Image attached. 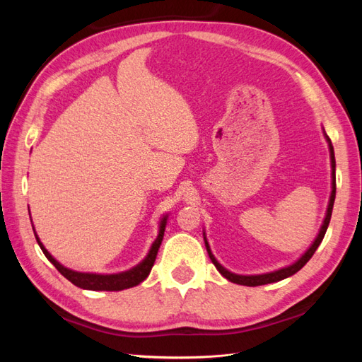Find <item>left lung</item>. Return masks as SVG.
<instances>
[{"label":"left lung","instance_id":"1","mask_svg":"<svg viewBox=\"0 0 362 362\" xmlns=\"http://www.w3.org/2000/svg\"><path fill=\"white\" fill-rule=\"evenodd\" d=\"M323 134H325V139L327 141V146H329V156H331V178H332V182H331V196H329V202H327V210H326V214H325V218H323V223L319 229V234H317V237L314 238V242L311 243V246L306 249L303 254L300 255V258L296 259L293 264L290 266H286V267H281L278 270H273V272H267V273H261V275H238V273H234V272H229L228 269H225L221 262H218L216 259V257L213 255V252L210 249V245H208V240L205 237V233H204V242H205V247H206V252H208V257H210V259L213 261V264L216 266V269L221 272V275L225 276L228 281H231L234 284H238V286H246V287H257V286H266V284H272V282H278V281H282L286 278H290L293 276L294 273H298L306 262L310 261V258L314 255V252L317 250V247L320 246L322 240L326 234V229L327 226H329V222H331V216H332V208H334V201H335V156H334V146L331 144V139L326 136L325 129H323Z\"/></svg>","mask_w":362,"mask_h":362}]
</instances>
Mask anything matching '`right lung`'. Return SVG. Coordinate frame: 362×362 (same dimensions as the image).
Instances as JSON below:
<instances>
[{
  "label": "right lung",
  "instance_id": "right-lung-1",
  "mask_svg": "<svg viewBox=\"0 0 362 362\" xmlns=\"http://www.w3.org/2000/svg\"><path fill=\"white\" fill-rule=\"evenodd\" d=\"M168 217H169L168 214L161 217L160 225H158V235L154 240V243H152L145 259H141L139 264L134 266L133 269L120 272V273H112V275H101V273H89V272H76V270L64 267L49 254V252L45 249V246L42 245L39 235L36 234L35 226H33V231H35L37 243H39L43 254H45V257L52 262L54 267H56L64 278L74 284V286L80 287L83 290H92V291H120L125 288L136 287L141 281H145L148 278L149 272L156 262L160 245L163 242V235H164V229H166Z\"/></svg>",
  "mask_w": 362,
  "mask_h": 362
}]
</instances>
